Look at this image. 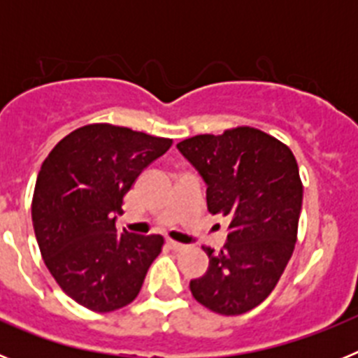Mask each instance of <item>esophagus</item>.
I'll list each match as a JSON object with an SVG mask.
<instances>
[{"instance_id": "obj_1", "label": "esophagus", "mask_w": 358, "mask_h": 358, "mask_svg": "<svg viewBox=\"0 0 358 358\" xmlns=\"http://www.w3.org/2000/svg\"><path fill=\"white\" fill-rule=\"evenodd\" d=\"M169 248L172 249V251H177V252H181V251H185L186 249V245L185 243H179V242H173V240H169Z\"/></svg>"}]
</instances>
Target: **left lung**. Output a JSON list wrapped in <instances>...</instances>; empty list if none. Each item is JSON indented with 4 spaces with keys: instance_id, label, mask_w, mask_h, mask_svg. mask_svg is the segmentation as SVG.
<instances>
[{
    "instance_id": "1",
    "label": "left lung",
    "mask_w": 358,
    "mask_h": 358,
    "mask_svg": "<svg viewBox=\"0 0 358 358\" xmlns=\"http://www.w3.org/2000/svg\"><path fill=\"white\" fill-rule=\"evenodd\" d=\"M177 150L206 185L208 211L229 220L224 249H204L210 267L189 290L217 314L249 312L273 292L294 252L303 204L296 157L252 127L194 136Z\"/></svg>"
}]
</instances>
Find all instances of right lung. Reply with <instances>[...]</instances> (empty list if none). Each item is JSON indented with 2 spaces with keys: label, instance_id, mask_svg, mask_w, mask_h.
I'll return each instance as SVG.
<instances>
[{
  "label": "right lung",
  "instance_id": "right-lung-1",
  "mask_svg": "<svg viewBox=\"0 0 358 358\" xmlns=\"http://www.w3.org/2000/svg\"><path fill=\"white\" fill-rule=\"evenodd\" d=\"M172 140L93 123L73 131L44 159L31 201L43 260L71 299L94 312L140 294L163 236L116 229L123 197Z\"/></svg>",
  "mask_w": 358,
  "mask_h": 358
}]
</instances>
